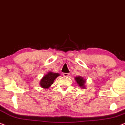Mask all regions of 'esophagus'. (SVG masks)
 Returning <instances> with one entry per match:
<instances>
[{
    "mask_svg": "<svg viewBox=\"0 0 125 125\" xmlns=\"http://www.w3.org/2000/svg\"><path fill=\"white\" fill-rule=\"evenodd\" d=\"M62 74H63V76H64L68 77V76H69V73H63Z\"/></svg>",
    "mask_w": 125,
    "mask_h": 125,
    "instance_id": "1",
    "label": "esophagus"
}]
</instances>
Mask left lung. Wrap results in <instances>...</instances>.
Segmentation results:
<instances>
[{"mask_svg":"<svg viewBox=\"0 0 125 125\" xmlns=\"http://www.w3.org/2000/svg\"><path fill=\"white\" fill-rule=\"evenodd\" d=\"M75 80L77 81V83L78 85L80 86H82V88H84V83H85V80L81 76L76 77L75 78Z\"/></svg>","mask_w":125,"mask_h":125,"instance_id":"obj_1","label":"left lung"}]
</instances>
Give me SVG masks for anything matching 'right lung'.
I'll return each instance as SVG.
<instances>
[{"label":"right lung","mask_w":125,"mask_h":125,"mask_svg":"<svg viewBox=\"0 0 125 125\" xmlns=\"http://www.w3.org/2000/svg\"><path fill=\"white\" fill-rule=\"evenodd\" d=\"M60 76L59 73L49 72L43 77L40 81V86L42 88L48 89L51 86L56 77Z\"/></svg>","instance_id":"1"}]
</instances>
